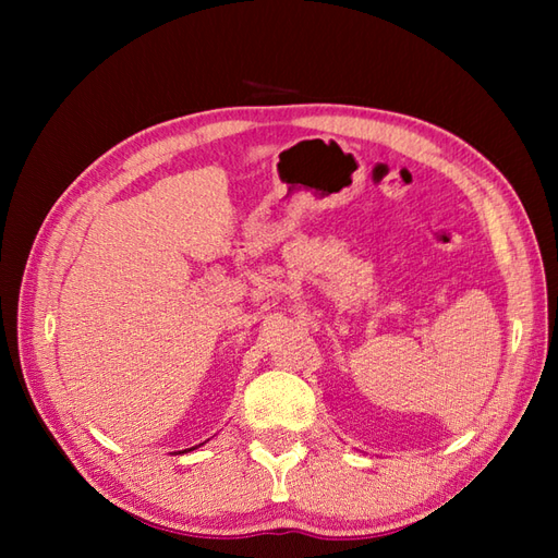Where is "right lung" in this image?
Returning <instances> with one entry per match:
<instances>
[{
  "label": "right lung",
  "mask_w": 558,
  "mask_h": 558,
  "mask_svg": "<svg viewBox=\"0 0 558 558\" xmlns=\"http://www.w3.org/2000/svg\"><path fill=\"white\" fill-rule=\"evenodd\" d=\"M201 446V444H198ZM196 448V446H194ZM194 448H184V450H180V453H186V450H194Z\"/></svg>",
  "instance_id": "1"
}]
</instances>
